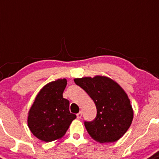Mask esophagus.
Wrapping results in <instances>:
<instances>
[{
	"instance_id": "1",
	"label": "esophagus",
	"mask_w": 159,
	"mask_h": 159,
	"mask_svg": "<svg viewBox=\"0 0 159 159\" xmlns=\"http://www.w3.org/2000/svg\"><path fill=\"white\" fill-rule=\"evenodd\" d=\"M81 117H82V112H81V111H79V112L77 114V118H81Z\"/></svg>"
}]
</instances>
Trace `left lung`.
I'll use <instances>...</instances> for the list:
<instances>
[{
	"instance_id": "1",
	"label": "left lung",
	"mask_w": 159,
	"mask_h": 159,
	"mask_svg": "<svg viewBox=\"0 0 159 159\" xmlns=\"http://www.w3.org/2000/svg\"><path fill=\"white\" fill-rule=\"evenodd\" d=\"M75 84L88 93L96 107V117L84 121L93 139L100 143L115 142L126 133L133 118L129 99L124 90L107 77L75 78Z\"/></svg>"
}]
</instances>
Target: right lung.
Segmentation results:
<instances>
[{
    "label": "right lung",
    "mask_w": 159,
    "mask_h": 159,
    "mask_svg": "<svg viewBox=\"0 0 159 159\" xmlns=\"http://www.w3.org/2000/svg\"><path fill=\"white\" fill-rule=\"evenodd\" d=\"M66 85V79H58L44 85L30 110L28 126L42 141L51 142L61 138L76 118L69 111V100L63 97Z\"/></svg>",
    "instance_id": "obj_1"
}]
</instances>
